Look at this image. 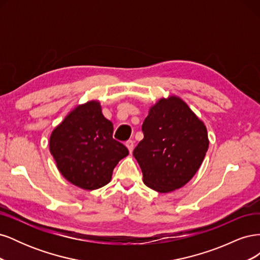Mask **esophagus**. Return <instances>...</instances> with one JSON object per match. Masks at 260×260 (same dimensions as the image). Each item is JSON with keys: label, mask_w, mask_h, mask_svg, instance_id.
I'll use <instances>...</instances> for the list:
<instances>
[{"label": "esophagus", "mask_w": 260, "mask_h": 260, "mask_svg": "<svg viewBox=\"0 0 260 260\" xmlns=\"http://www.w3.org/2000/svg\"><path fill=\"white\" fill-rule=\"evenodd\" d=\"M125 146L128 147L129 152L131 153V152L133 151V147H135V142H133L132 140H130V141H127V142H125Z\"/></svg>", "instance_id": "34e87169"}]
</instances>
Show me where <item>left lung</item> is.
<instances>
[{
  "instance_id": "8db88e82",
  "label": "left lung",
  "mask_w": 260,
  "mask_h": 260,
  "mask_svg": "<svg viewBox=\"0 0 260 260\" xmlns=\"http://www.w3.org/2000/svg\"><path fill=\"white\" fill-rule=\"evenodd\" d=\"M144 138L133 151L144 183L159 193L186 184L208 148L205 124L182 100L170 96L151 107L142 124Z\"/></svg>"
}]
</instances>
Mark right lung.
<instances>
[{"label": "right lung", "instance_id": "right-lung-1", "mask_svg": "<svg viewBox=\"0 0 260 260\" xmlns=\"http://www.w3.org/2000/svg\"><path fill=\"white\" fill-rule=\"evenodd\" d=\"M113 123L102 114L98 102L77 107L50 139V151L60 174L84 190L106 185L128 148L113 138Z\"/></svg>", "mask_w": 260, "mask_h": 260}]
</instances>
